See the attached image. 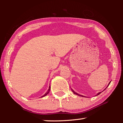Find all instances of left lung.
Wrapping results in <instances>:
<instances>
[{
	"label": "left lung",
	"mask_w": 123,
	"mask_h": 123,
	"mask_svg": "<svg viewBox=\"0 0 123 123\" xmlns=\"http://www.w3.org/2000/svg\"><path fill=\"white\" fill-rule=\"evenodd\" d=\"M110 82H110V83H109V85H110ZM109 85H108V86H109ZM108 87V86H107ZM107 87H106V88H107ZM72 92H73V93H74V94H76V95H79V96H80V97H85V96H83V95H80V94H78V93H76V92H75L73 91V90H72ZM100 93H101V92H99V93H98V94L97 95H99V94H100Z\"/></svg>",
	"instance_id": "obj_1"
}]
</instances>
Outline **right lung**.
Here are the masks:
<instances>
[{
  "mask_svg": "<svg viewBox=\"0 0 123 123\" xmlns=\"http://www.w3.org/2000/svg\"><path fill=\"white\" fill-rule=\"evenodd\" d=\"M50 86H49V89H48V91L47 92L45 93L44 95H43V96H42V97H45V95H47L48 94L49 92V91H50Z\"/></svg>",
  "mask_w": 123,
  "mask_h": 123,
  "instance_id": "1",
  "label": "right lung"
}]
</instances>
